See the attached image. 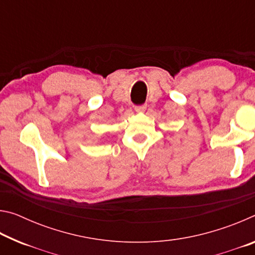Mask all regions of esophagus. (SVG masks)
I'll return each instance as SVG.
<instances>
[{
	"label": "esophagus",
	"instance_id": "1",
	"mask_svg": "<svg viewBox=\"0 0 255 255\" xmlns=\"http://www.w3.org/2000/svg\"><path fill=\"white\" fill-rule=\"evenodd\" d=\"M135 110L137 112H143L146 110V105H138L135 107Z\"/></svg>",
	"mask_w": 255,
	"mask_h": 255
}]
</instances>
